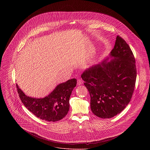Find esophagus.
Returning a JSON list of instances; mask_svg holds the SVG:
<instances>
[{
	"mask_svg": "<svg viewBox=\"0 0 150 150\" xmlns=\"http://www.w3.org/2000/svg\"><path fill=\"white\" fill-rule=\"evenodd\" d=\"M83 83V81L81 79H78L77 80V85L80 86Z\"/></svg>",
	"mask_w": 150,
	"mask_h": 150,
	"instance_id": "34e87169",
	"label": "esophagus"
}]
</instances>
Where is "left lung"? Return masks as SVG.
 Here are the masks:
<instances>
[{"label":"left lung","mask_w":150,"mask_h":150,"mask_svg":"<svg viewBox=\"0 0 150 150\" xmlns=\"http://www.w3.org/2000/svg\"><path fill=\"white\" fill-rule=\"evenodd\" d=\"M110 57L114 58L89 67L81 75L90 95L91 111L102 118L114 117L128 105L137 76L134 55L118 35Z\"/></svg>","instance_id":"left-lung-1"}]
</instances>
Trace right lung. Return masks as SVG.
Here are the masks:
<instances>
[{"label":"right lung","mask_w":150,"mask_h":150,"mask_svg":"<svg viewBox=\"0 0 150 150\" xmlns=\"http://www.w3.org/2000/svg\"><path fill=\"white\" fill-rule=\"evenodd\" d=\"M77 80L73 79L59 84L47 96L41 99L30 98L25 95L16 84L22 103L36 117L47 121L55 122L62 120L69 110V98Z\"/></svg>","instance_id":"1"}]
</instances>
